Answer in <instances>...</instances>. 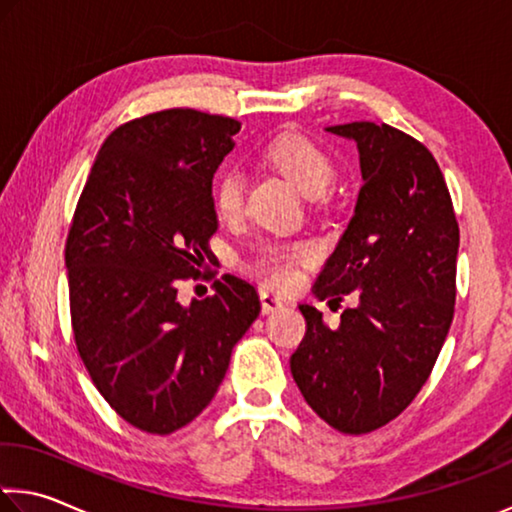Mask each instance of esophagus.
Wrapping results in <instances>:
<instances>
[{
  "instance_id": "1",
  "label": "esophagus",
  "mask_w": 512,
  "mask_h": 512,
  "mask_svg": "<svg viewBox=\"0 0 512 512\" xmlns=\"http://www.w3.org/2000/svg\"><path fill=\"white\" fill-rule=\"evenodd\" d=\"M259 300H262V312L264 314H271L275 310H282L285 303H282V298L278 294H273L271 289H259Z\"/></svg>"
}]
</instances>
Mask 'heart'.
Instances as JSON below:
<instances>
[{"label": "heart", "instance_id": "1", "mask_svg": "<svg viewBox=\"0 0 512 512\" xmlns=\"http://www.w3.org/2000/svg\"><path fill=\"white\" fill-rule=\"evenodd\" d=\"M266 159L289 175L305 193H321L335 180L337 164L332 154L300 132H282L266 143ZM216 214L230 221L243 209V180L237 168H223L212 186ZM310 243H269L250 259V271L273 287H289L298 278V266L312 259Z\"/></svg>", "mask_w": 512, "mask_h": 512}]
</instances>
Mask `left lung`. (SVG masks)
Here are the masks:
<instances>
[{
	"instance_id": "left-lung-1",
	"label": "left lung",
	"mask_w": 512,
	"mask_h": 512,
	"mask_svg": "<svg viewBox=\"0 0 512 512\" xmlns=\"http://www.w3.org/2000/svg\"><path fill=\"white\" fill-rule=\"evenodd\" d=\"M328 132L358 143L364 184L314 294L342 300L358 291L360 303L337 328L300 305L307 332L291 373L328 426L364 435L399 417L431 376L453 321L460 230L424 143L367 120Z\"/></svg>"
}]
</instances>
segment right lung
Listing matches in <instances>:
<instances>
[{
  "label": "right lung",
  "mask_w": 512,
  "mask_h": 512,
  "mask_svg": "<svg viewBox=\"0 0 512 512\" xmlns=\"http://www.w3.org/2000/svg\"><path fill=\"white\" fill-rule=\"evenodd\" d=\"M241 123L164 109L113 129L97 152L66 241L79 358L116 415L143 433L191 424L223 383L234 344L259 316L246 280L177 300L218 230L212 180Z\"/></svg>",
  "instance_id": "add662e5"
}]
</instances>
